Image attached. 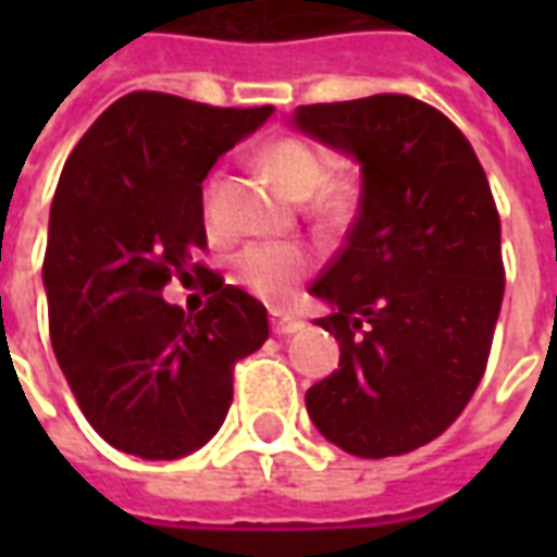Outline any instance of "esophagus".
I'll return each mask as SVG.
<instances>
[{"instance_id":"esophagus-1","label":"esophagus","mask_w":557,"mask_h":557,"mask_svg":"<svg viewBox=\"0 0 557 557\" xmlns=\"http://www.w3.org/2000/svg\"><path fill=\"white\" fill-rule=\"evenodd\" d=\"M304 327L301 319H295V315L286 313H271V331L277 334V337H289V334H298Z\"/></svg>"}]
</instances>
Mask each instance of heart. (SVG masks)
Instances as JSON below:
<instances>
[{"label": "heart", "mask_w": 557, "mask_h": 557, "mask_svg": "<svg viewBox=\"0 0 557 557\" xmlns=\"http://www.w3.org/2000/svg\"><path fill=\"white\" fill-rule=\"evenodd\" d=\"M256 163L271 175L289 199H307V214L319 230H343L361 202V187L355 175L327 172V158L307 139L277 137L256 151ZM211 178L206 196L214 194ZM313 268V256L301 244L256 242L247 244L232 259V280L256 298L268 304H283L295 286Z\"/></svg>", "instance_id": "heart-1"}]
</instances>
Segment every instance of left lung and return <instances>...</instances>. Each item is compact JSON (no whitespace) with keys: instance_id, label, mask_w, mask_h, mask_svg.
<instances>
[{"instance_id":"obj_1","label":"left lung","mask_w":557,"mask_h":557,"mask_svg":"<svg viewBox=\"0 0 557 557\" xmlns=\"http://www.w3.org/2000/svg\"><path fill=\"white\" fill-rule=\"evenodd\" d=\"M295 125L361 163L343 250L313 283L339 370L307 391L315 430L363 459L438 438L478 391L502 313V220L462 131L409 95L310 103Z\"/></svg>"}]
</instances>
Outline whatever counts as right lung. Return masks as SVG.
Wrapping results in <instances>:
<instances>
[{
	"instance_id": "right-lung-1",
	"label": "right lung",
	"mask_w": 557,
	"mask_h": 557,
	"mask_svg": "<svg viewBox=\"0 0 557 557\" xmlns=\"http://www.w3.org/2000/svg\"><path fill=\"white\" fill-rule=\"evenodd\" d=\"M274 113L131 91L71 151L44 253L55 361L95 432L125 454L178 459L220 430L232 370L268 339V313L194 262L206 250L202 182ZM206 273L207 310L162 301L172 276Z\"/></svg>"
}]
</instances>
